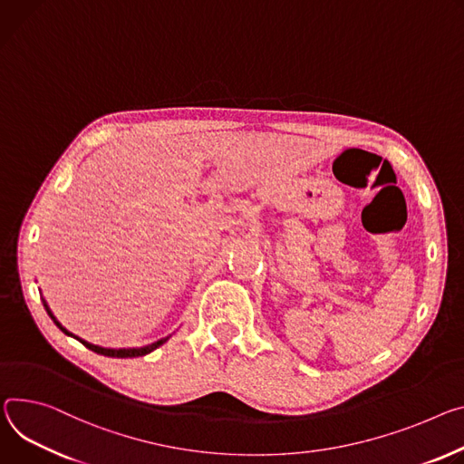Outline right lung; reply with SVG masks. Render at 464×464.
<instances>
[{"label":"right lung","mask_w":464,"mask_h":464,"mask_svg":"<svg viewBox=\"0 0 464 464\" xmlns=\"http://www.w3.org/2000/svg\"><path fill=\"white\" fill-rule=\"evenodd\" d=\"M44 302V307H46V311H48V314L52 316V320L55 322V325L64 333V334H68V336H73V339H77L82 346H87L89 350H92V352H96V353H100V355H105V357H118V359H128V357H142V355H148V353H151L153 350H157L159 346H162L168 339H170V336H164V339H159L157 343H151V344H148V346H140V348H118V350H114V348H102V346H96V344H91V343H87V341H82V339H79V336H75L73 333H70L66 327H63L61 325V322L53 316V313H52V309L48 307V304H46V300H42Z\"/></svg>","instance_id":"1"}]
</instances>
